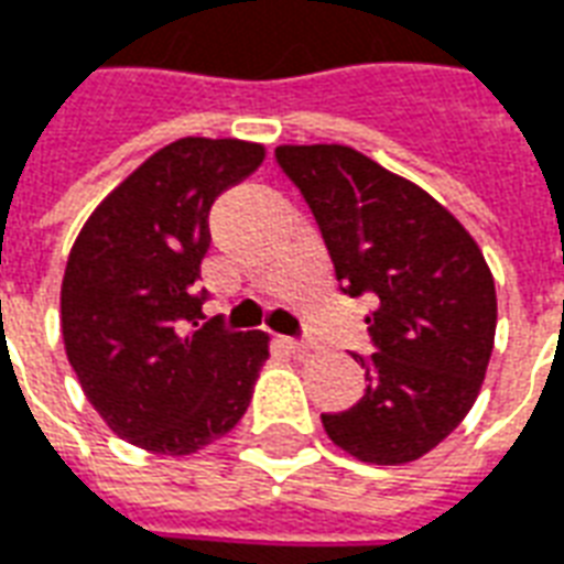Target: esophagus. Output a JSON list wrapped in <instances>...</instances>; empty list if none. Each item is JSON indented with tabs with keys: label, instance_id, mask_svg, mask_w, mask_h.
Segmentation results:
<instances>
[{
	"label": "esophagus",
	"instance_id": "1",
	"mask_svg": "<svg viewBox=\"0 0 564 564\" xmlns=\"http://www.w3.org/2000/svg\"><path fill=\"white\" fill-rule=\"evenodd\" d=\"M285 347L288 350H308L312 347V341H306V338H285Z\"/></svg>",
	"mask_w": 564,
	"mask_h": 564
}]
</instances>
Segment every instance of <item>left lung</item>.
I'll return each mask as SVG.
<instances>
[{
    "mask_svg": "<svg viewBox=\"0 0 564 564\" xmlns=\"http://www.w3.org/2000/svg\"><path fill=\"white\" fill-rule=\"evenodd\" d=\"M347 297L368 294V387L321 413L329 440L368 464H408L460 425L488 371L497 291L478 243L408 177L347 145H279Z\"/></svg>",
    "mask_w": 564,
    "mask_h": 564,
    "instance_id": "obj_1",
    "label": "left lung"
}]
</instances>
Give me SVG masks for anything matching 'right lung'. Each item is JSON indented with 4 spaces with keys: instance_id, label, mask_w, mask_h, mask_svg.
<instances>
[{
    "instance_id": "right-lung-1",
    "label": "right lung",
    "mask_w": 564,
    "mask_h": 564,
    "mask_svg": "<svg viewBox=\"0 0 564 564\" xmlns=\"http://www.w3.org/2000/svg\"><path fill=\"white\" fill-rule=\"evenodd\" d=\"M264 148L186 137L116 186L76 237L62 282V336L76 380L118 437L189 455L247 413L264 333L202 324L207 217Z\"/></svg>"
}]
</instances>
